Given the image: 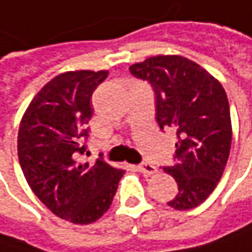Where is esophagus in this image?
<instances>
[{"instance_id":"34e87169","label":"esophagus","mask_w":252,"mask_h":252,"mask_svg":"<svg viewBox=\"0 0 252 252\" xmlns=\"http://www.w3.org/2000/svg\"><path fill=\"white\" fill-rule=\"evenodd\" d=\"M137 168H138L140 172H142V174H147V175H153V174H156L157 172L156 165H153V164H150V162H142V164H140Z\"/></svg>"}]
</instances>
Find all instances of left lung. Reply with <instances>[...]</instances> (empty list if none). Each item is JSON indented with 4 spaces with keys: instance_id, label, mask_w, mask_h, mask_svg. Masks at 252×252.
<instances>
[{
    "instance_id": "8db88e82",
    "label": "left lung",
    "mask_w": 252,
    "mask_h": 252,
    "mask_svg": "<svg viewBox=\"0 0 252 252\" xmlns=\"http://www.w3.org/2000/svg\"><path fill=\"white\" fill-rule=\"evenodd\" d=\"M156 93L157 123L177 132L175 159L164 172L175 178L174 210L198 207L214 191L228 161L232 138L228 98L221 82L181 55H157L129 67Z\"/></svg>"
}]
</instances>
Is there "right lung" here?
<instances>
[{
  "instance_id": "add662e5",
  "label": "right lung",
  "mask_w": 252,
  "mask_h": 252,
  "mask_svg": "<svg viewBox=\"0 0 252 252\" xmlns=\"http://www.w3.org/2000/svg\"><path fill=\"white\" fill-rule=\"evenodd\" d=\"M108 71H68L47 82L25 110L18 129L24 177L57 217L91 224L111 207L124 170L102 159L82 161L91 96Z\"/></svg>"
}]
</instances>
